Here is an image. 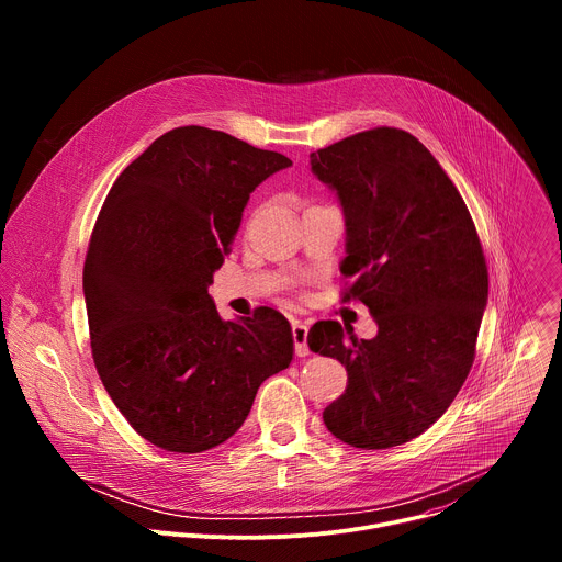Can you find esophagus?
<instances>
[{
  "label": "esophagus",
  "instance_id": "34e87169",
  "mask_svg": "<svg viewBox=\"0 0 562 562\" xmlns=\"http://www.w3.org/2000/svg\"><path fill=\"white\" fill-rule=\"evenodd\" d=\"M291 334H293V345H295V356L297 358H304V356H308V345H306V336H308V327L306 325H302V323H293V329H291Z\"/></svg>",
  "mask_w": 562,
  "mask_h": 562
}]
</instances>
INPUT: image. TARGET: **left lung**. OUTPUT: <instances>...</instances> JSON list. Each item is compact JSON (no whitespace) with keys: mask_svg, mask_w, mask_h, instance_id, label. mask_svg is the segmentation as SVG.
<instances>
[{"mask_svg":"<svg viewBox=\"0 0 562 562\" xmlns=\"http://www.w3.org/2000/svg\"><path fill=\"white\" fill-rule=\"evenodd\" d=\"M311 171L342 204L351 278L378 336L315 323L308 349L345 364L327 429L358 449H389L427 431L453 403L475 356L490 273L473 220L438 159L403 128H371L311 153Z\"/></svg>","mask_w":562,"mask_h":562,"instance_id":"8db88e82","label":"left lung"}]
</instances>
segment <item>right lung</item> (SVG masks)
<instances>
[{
	"mask_svg": "<svg viewBox=\"0 0 562 562\" xmlns=\"http://www.w3.org/2000/svg\"><path fill=\"white\" fill-rule=\"evenodd\" d=\"M291 159L228 133L180 126L120 173L98 215L85 300L95 369L150 445L200 453L247 420L260 384L286 369V317L222 319L209 284L249 195Z\"/></svg>",
	"mask_w": 562,
	"mask_h": 562,
	"instance_id": "add662e5",
	"label": "right lung"
}]
</instances>
